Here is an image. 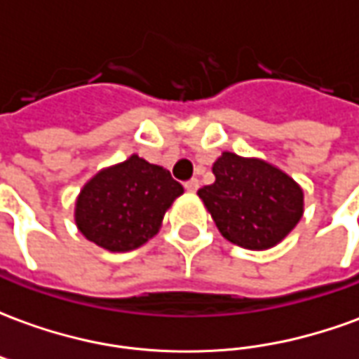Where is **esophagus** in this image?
<instances>
[{
	"mask_svg": "<svg viewBox=\"0 0 359 359\" xmlns=\"http://www.w3.org/2000/svg\"><path fill=\"white\" fill-rule=\"evenodd\" d=\"M184 188H187V192H192V194H194L196 190L200 188V182H198V179H190L184 182Z\"/></svg>",
	"mask_w": 359,
	"mask_h": 359,
	"instance_id": "obj_1",
	"label": "esophagus"
}]
</instances>
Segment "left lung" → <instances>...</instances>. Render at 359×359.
Returning <instances> with one entry per match:
<instances>
[{"label":"left lung","instance_id":"obj_1","mask_svg":"<svg viewBox=\"0 0 359 359\" xmlns=\"http://www.w3.org/2000/svg\"><path fill=\"white\" fill-rule=\"evenodd\" d=\"M215 182L198 190L226 241L248 250H267L298 225L302 188L262 159L225 151L213 163Z\"/></svg>","mask_w":359,"mask_h":359}]
</instances>
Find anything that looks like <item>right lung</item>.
Segmentation results:
<instances>
[{
    "instance_id": "obj_1",
    "label": "right lung",
    "mask_w": 359,
    "mask_h": 359,
    "mask_svg": "<svg viewBox=\"0 0 359 359\" xmlns=\"http://www.w3.org/2000/svg\"><path fill=\"white\" fill-rule=\"evenodd\" d=\"M182 192V184L167 169L130 156L100 171L82 188L76 226L102 248L128 252L159 231L165 211Z\"/></svg>"
}]
</instances>
